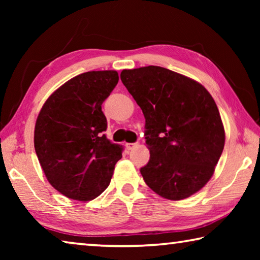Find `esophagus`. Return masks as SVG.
Masks as SVG:
<instances>
[{
	"mask_svg": "<svg viewBox=\"0 0 260 260\" xmlns=\"http://www.w3.org/2000/svg\"><path fill=\"white\" fill-rule=\"evenodd\" d=\"M138 146V143H126L127 150H133V149Z\"/></svg>",
	"mask_w": 260,
	"mask_h": 260,
	"instance_id": "34e87169",
	"label": "esophagus"
}]
</instances>
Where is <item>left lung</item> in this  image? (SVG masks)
I'll list each match as a JSON object with an SVG mask.
<instances>
[{
    "label": "left lung",
    "instance_id": "obj_1",
    "mask_svg": "<svg viewBox=\"0 0 260 260\" xmlns=\"http://www.w3.org/2000/svg\"><path fill=\"white\" fill-rule=\"evenodd\" d=\"M120 79L146 118L150 159L140 170L144 182L172 201L199 191L212 177L225 146L212 96L192 79L153 65L122 70Z\"/></svg>",
    "mask_w": 260,
    "mask_h": 260
}]
</instances>
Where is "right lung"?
<instances>
[{"label":"right lung","mask_w":260,"mask_h":260,"mask_svg":"<svg viewBox=\"0 0 260 260\" xmlns=\"http://www.w3.org/2000/svg\"><path fill=\"white\" fill-rule=\"evenodd\" d=\"M117 71H90L50 95L39 113L34 148L48 181L69 199L87 202L108 188L124 148L103 132L102 104L117 86Z\"/></svg>","instance_id":"add662e5"}]
</instances>
